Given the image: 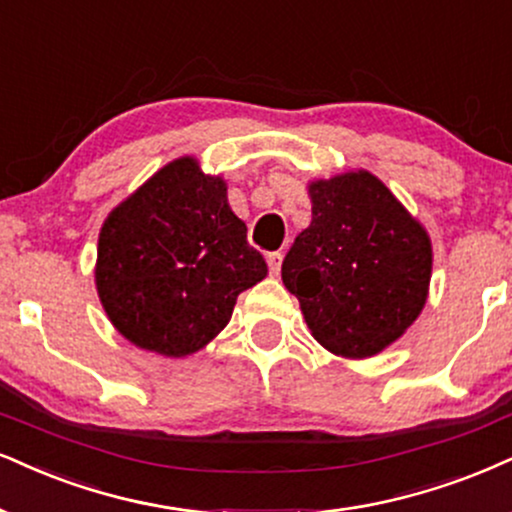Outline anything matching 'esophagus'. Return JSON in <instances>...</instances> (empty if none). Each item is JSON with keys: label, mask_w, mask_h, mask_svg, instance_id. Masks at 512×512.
Listing matches in <instances>:
<instances>
[{"label": "esophagus", "mask_w": 512, "mask_h": 512, "mask_svg": "<svg viewBox=\"0 0 512 512\" xmlns=\"http://www.w3.org/2000/svg\"><path fill=\"white\" fill-rule=\"evenodd\" d=\"M266 258H268L270 275H273V277L280 275V270H282V254H280V251H273V254H268Z\"/></svg>", "instance_id": "obj_1"}]
</instances>
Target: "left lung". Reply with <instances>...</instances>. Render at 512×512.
<instances>
[{
	"label": "left lung",
	"mask_w": 512,
	"mask_h": 512,
	"mask_svg": "<svg viewBox=\"0 0 512 512\" xmlns=\"http://www.w3.org/2000/svg\"><path fill=\"white\" fill-rule=\"evenodd\" d=\"M311 225L294 239L282 282L315 342L370 358L418 320L432 277V239L368 170L308 182Z\"/></svg>",
	"instance_id": "left-lung-1"
}]
</instances>
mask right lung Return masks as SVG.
Segmentation results:
<instances>
[{"instance_id":"add662e5","label":"right lung","mask_w":512,"mask_h":512,"mask_svg":"<svg viewBox=\"0 0 512 512\" xmlns=\"http://www.w3.org/2000/svg\"><path fill=\"white\" fill-rule=\"evenodd\" d=\"M268 275L227 204V182L180 156L99 230L94 285L111 325L144 351L182 358L230 323L237 296Z\"/></svg>"}]
</instances>
